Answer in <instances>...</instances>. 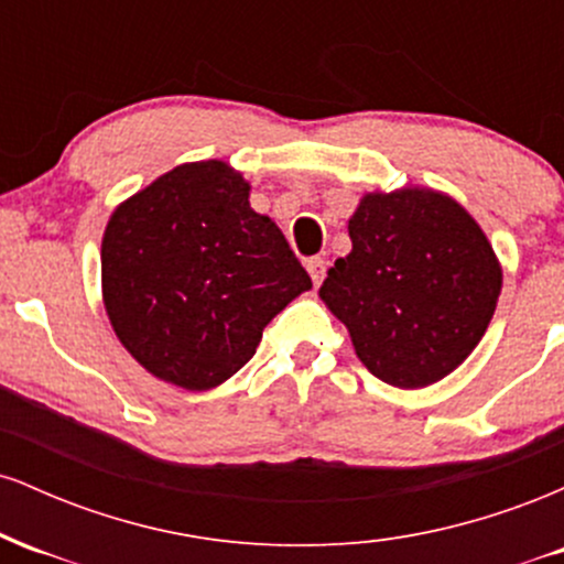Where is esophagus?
Returning <instances> with one entry per match:
<instances>
[{"mask_svg":"<svg viewBox=\"0 0 564 564\" xmlns=\"http://www.w3.org/2000/svg\"><path fill=\"white\" fill-rule=\"evenodd\" d=\"M307 273L313 278L315 286H321L323 275H326V262H323L321 257H313V260H307Z\"/></svg>","mask_w":564,"mask_h":564,"instance_id":"esophagus-1","label":"esophagus"}]
</instances>
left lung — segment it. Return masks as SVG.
<instances>
[{
    "instance_id": "left-lung-1",
    "label": "left lung",
    "mask_w": 564,
    "mask_h": 564,
    "mask_svg": "<svg viewBox=\"0 0 564 564\" xmlns=\"http://www.w3.org/2000/svg\"><path fill=\"white\" fill-rule=\"evenodd\" d=\"M352 251L321 300L373 377L422 390L480 345L501 294V262L475 217L432 187L366 193L349 217Z\"/></svg>"
}]
</instances>
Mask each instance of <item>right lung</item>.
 Wrapping results in <instances>:
<instances>
[{
  "mask_svg": "<svg viewBox=\"0 0 564 564\" xmlns=\"http://www.w3.org/2000/svg\"><path fill=\"white\" fill-rule=\"evenodd\" d=\"M225 161H193L121 200L102 232V304L148 373L206 392L257 352L264 326L313 289L286 238Z\"/></svg>",
  "mask_w": 564,
  "mask_h": 564,
  "instance_id": "add662e5",
  "label": "right lung"
}]
</instances>
